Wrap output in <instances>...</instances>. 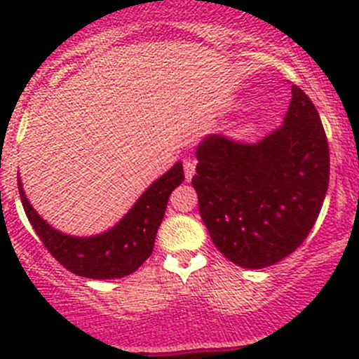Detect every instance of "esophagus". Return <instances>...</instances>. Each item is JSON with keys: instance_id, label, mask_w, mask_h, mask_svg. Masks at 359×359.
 I'll use <instances>...</instances> for the list:
<instances>
[{"instance_id": "esophagus-1", "label": "esophagus", "mask_w": 359, "mask_h": 359, "mask_svg": "<svg viewBox=\"0 0 359 359\" xmlns=\"http://www.w3.org/2000/svg\"><path fill=\"white\" fill-rule=\"evenodd\" d=\"M194 170H196L194 163L191 161V159H186V161H184V173H186V180H187V182H189V180L193 179Z\"/></svg>"}]
</instances>
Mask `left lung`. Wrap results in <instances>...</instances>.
Returning <instances> with one entry per match:
<instances>
[{"label": "left lung", "instance_id": "8db88e82", "mask_svg": "<svg viewBox=\"0 0 359 359\" xmlns=\"http://www.w3.org/2000/svg\"><path fill=\"white\" fill-rule=\"evenodd\" d=\"M196 158L200 215L231 262L262 269L304 243L330 177L327 135L304 90L292 85L283 125L259 142L208 135Z\"/></svg>", "mask_w": 359, "mask_h": 359}]
</instances>
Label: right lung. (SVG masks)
<instances>
[{
	"label": "right lung",
	"instance_id": "right-lung-1",
	"mask_svg": "<svg viewBox=\"0 0 359 359\" xmlns=\"http://www.w3.org/2000/svg\"><path fill=\"white\" fill-rule=\"evenodd\" d=\"M184 180L182 163H175L165 175L151 184L130 212L97 236H69L53 229L38 215L25 198L20 179L19 194L29 222L46 250L71 273L92 280H114L135 273L153 253L158 227L165 217L170 194Z\"/></svg>",
	"mask_w": 359,
	"mask_h": 359
}]
</instances>
